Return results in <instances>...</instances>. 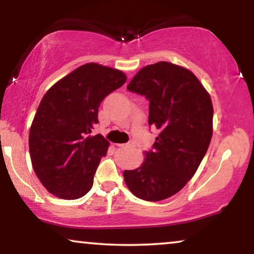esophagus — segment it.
I'll list each match as a JSON object with an SVG mask.
<instances>
[{
  "label": "esophagus",
  "instance_id": "34e87169",
  "mask_svg": "<svg viewBox=\"0 0 254 254\" xmlns=\"http://www.w3.org/2000/svg\"><path fill=\"white\" fill-rule=\"evenodd\" d=\"M133 142H128V143H126V144H118V147H120V148H125V147H133Z\"/></svg>",
  "mask_w": 254,
  "mask_h": 254
}]
</instances>
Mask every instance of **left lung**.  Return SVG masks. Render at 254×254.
<instances>
[{"label": "left lung", "mask_w": 254, "mask_h": 254, "mask_svg": "<svg viewBox=\"0 0 254 254\" xmlns=\"http://www.w3.org/2000/svg\"><path fill=\"white\" fill-rule=\"evenodd\" d=\"M127 89L149 100L148 123L158 136L140 168L125 170V183L138 199L165 200L189 183L209 147L210 96L192 71L165 61L138 70Z\"/></svg>", "instance_id": "1"}]
</instances>
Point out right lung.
<instances>
[{
  "label": "right lung",
  "instance_id": "right-lung-1",
  "mask_svg": "<svg viewBox=\"0 0 254 254\" xmlns=\"http://www.w3.org/2000/svg\"><path fill=\"white\" fill-rule=\"evenodd\" d=\"M126 79L121 70L91 62L45 93L31 125L29 148L34 172L53 195L75 200L91 190L110 145L102 135H90L98 123V107Z\"/></svg>",
  "mask_w": 254,
  "mask_h": 254
}]
</instances>
